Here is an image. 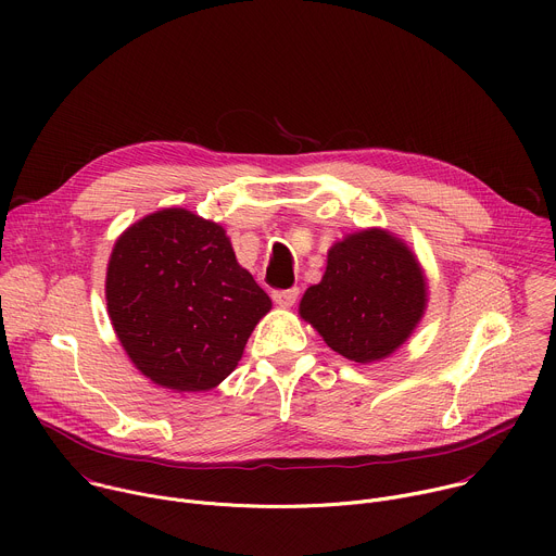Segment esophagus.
<instances>
[{
	"instance_id": "34e87169",
	"label": "esophagus",
	"mask_w": 556,
	"mask_h": 556,
	"mask_svg": "<svg viewBox=\"0 0 556 556\" xmlns=\"http://www.w3.org/2000/svg\"><path fill=\"white\" fill-rule=\"evenodd\" d=\"M299 299V288H288V290H273V301L281 307L294 305Z\"/></svg>"
}]
</instances>
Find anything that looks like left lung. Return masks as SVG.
<instances>
[{"mask_svg":"<svg viewBox=\"0 0 556 556\" xmlns=\"http://www.w3.org/2000/svg\"><path fill=\"white\" fill-rule=\"evenodd\" d=\"M425 307L416 255L391 232L367 228L328 251L326 275L305 290L299 314L341 356L374 363L412 337Z\"/></svg>","mask_w":556,"mask_h":556,"instance_id":"1","label":"left lung"}]
</instances>
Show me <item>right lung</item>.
I'll list each match as a JSON object with an SVG mask.
<instances>
[{
    "instance_id": "add662e5",
    "label": "right lung",
    "mask_w": 556,
    "mask_h": 556,
    "mask_svg": "<svg viewBox=\"0 0 556 556\" xmlns=\"http://www.w3.org/2000/svg\"><path fill=\"white\" fill-rule=\"evenodd\" d=\"M105 299L136 369L174 391L217 387L273 305L226 230L187 208L155 211L118 237Z\"/></svg>"
}]
</instances>
